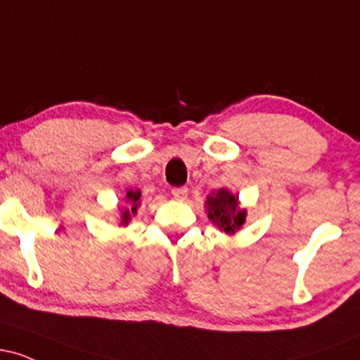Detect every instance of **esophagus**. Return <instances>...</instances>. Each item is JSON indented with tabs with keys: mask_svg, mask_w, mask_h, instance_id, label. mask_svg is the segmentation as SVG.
Returning a JSON list of instances; mask_svg holds the SVG:
<instances>
[{
	"mask_svg": "<svg viewBox=\"0 0 360 360\" xmlns=\"http://www.w3.org/2000/svg\"><path fill=\"white\" fill-rule=\"evenodd\" d=\"M172 196L177 201H186L188 200V189L186 188H174L172 189Z\"/></svg>",
	"mask_w": 360,
	"mask_h": 360,
	"instance_id": "obj_1",
	"label": "esophagus"
}]
</instances>
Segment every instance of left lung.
Instances as JSON below:
<instances>
[{
  "instance_id": "obj_1",
  "label": "left lung",
  "mask_w": 360,
  "mask_h": 360,
  "mask_svg": "<svg viewBox=\"0 0 360 360\" xmlns=\"http://www.w3.org/2000/svg\"><path fill=\"white\" fill-rule=\"evenodd\" d=\"M205 210L208 220L226 235H235L245 225L247 210L240 208L238 194L229 191L226 188L210 193L206 196Z\"/></svg>"
}]
</instances>
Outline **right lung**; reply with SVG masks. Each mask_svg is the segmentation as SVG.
I'll return each instance as SVG.
<instances>
[{
    "label": "right lung",
    "instance_id": "add662e5",
    "mask_svg": "<svg viewBox=\"0 0 360 360\" xmlns=\"http://www.w3.org/2000/svg\"><path fill=\"white\" fill-rule=\"evenodd\" d=\"M140 203H142V191L140 189H128L123 196L122 205L118 206L120 226H127L130 223L131 217L137 214Z\"/></svg>",
    "mask_w": 360,
    "mask_h": 360
}]
</instances>
